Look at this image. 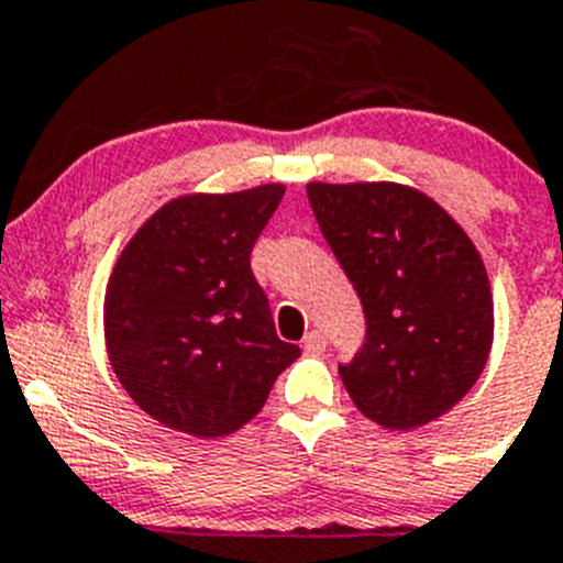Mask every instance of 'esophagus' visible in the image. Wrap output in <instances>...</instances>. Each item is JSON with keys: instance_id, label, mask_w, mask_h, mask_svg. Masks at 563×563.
<instances>
[{"instance_id": "34e87169", "label": "esophagus", "mask_w": 563, "mask_h": 563, "mask_svg": "<svg viewBox=\"0 0 563 563\" xmlns=\"http://www.w3.org/2000/svg\"><path fill=\"white\" fill-rule=\"evenodd\" d=\"M303 350L309 355H320L322 350H325V336H322L320 331H309L303 336Z\"/></svg>"}]
</instances>
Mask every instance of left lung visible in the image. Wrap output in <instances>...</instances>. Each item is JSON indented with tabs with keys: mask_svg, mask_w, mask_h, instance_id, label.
<instances>
[{
	"mask_svg": "<svg viewBox=\"0 0 563 563\" xmlns=\"http://www.w3.org/2000/svg\"><path fill=\"white\" fill-rule=\"evenodd\" d=\"M309 205L358 292L366 336L344 388L366 419L413 430L471 391L493 344L487 271L463 227L399 183H309Z\"/></svg>",
	"mask_w": 563,
	"mask_h": 563,
	"instance_id": "left-lung-1",
	"label": "left lung"
}]
</instances>
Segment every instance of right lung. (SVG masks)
<instances>
[{"label": "right lung", "mask_w": 563, "mask_h": 563, "mask_svg": "<svg viewBox=\"0 0 563 563\" xmlns=\"http://www.w3.org/2000/svg\"><path fill=\"white\" fill-rule=\"evenodd\" d=\"M284 186L191 194L155 210L106 287V350L128 397L177 432L221 438L263 410L300 355L276 336L252 249Z\"/></svg>", "instance_id": "1"}]
</instances>
